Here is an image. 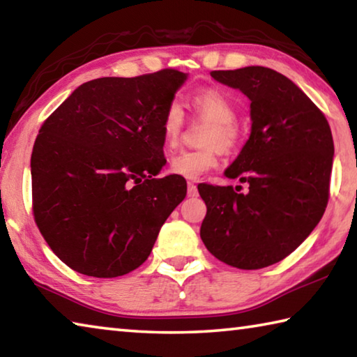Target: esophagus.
<instances>
[{
    "label": "esophagus",
    "mask_w": 357,
    "mask_h": 357,
    "mask_svg": "<svg viewBox=\"0 0 357 357\" xmlns=\"http://www.w3.org/2000/svg\"><path fill=\"white\" fill-rule=\"evenodd\" d=\"M187 195H189V197H197L198 195V189H197V185L193 184V183L187 184Z\"/></svg>",
    "instance_id": "obj_1"
}]
</instances>
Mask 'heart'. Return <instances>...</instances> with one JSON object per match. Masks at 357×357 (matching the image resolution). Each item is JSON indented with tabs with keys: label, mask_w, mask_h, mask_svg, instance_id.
<instances>
[{
	"label": "heart",
	"mask_w": 357,
	"mask_h": 357,
	"mask_svg": "<svg viewBox=\"0 0 357 357\" xmlns=\"http://www.w3.org/2000/svg\"><path fill=\"white\" fill-rule=\"evenodd\" d=\"M192 107L203 119L213 123L206 137L208 148L197 151H181L172 157L170 170L185 179H198L204 173L213 170L219 164L220 146L233 149L239 143V129L236 121V105L225 93L214 88H204L192 96ZM184 128V110L178 100L168 104L164 121H162V135L167 146H176Z\"/></svg>",
	"instance_id": "heart-1"
}]
</instances>
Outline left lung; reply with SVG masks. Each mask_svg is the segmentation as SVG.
Instances as JSON below:
<instances>
[{
    "instance_id": "obj_1",
    "label": "left lung",
    "mask_w": 357,
    "mask_h": 357,
    "mask_svg": "<svg viewBox=\"0 0 357 357\" xmlns=\"http://www.w3.org/2000/svg\"><path fill=\"white\" fill-rule=\"evenodd\" d=\"M211 77L250 100V137L225 170L249 190L198 185L208 209L200 236L220 261L261 269L298 249L321 220L334 159L331 128L298 84L273 69L249 66Z\"/></svg>"
}]
</instances>
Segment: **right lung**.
Segmentation results:
<instances>
[{
  "mask_svg": "<svg viewBox=\"0 0 357 357\" xmlns=\"http://www.w3.org/2000/svg\"><path fill=\"white\" fill-rule=\"evenodd\" d=\"M187 74L164 69L78 86L42 124L31 154L33 213L53 253L77 273L112 279L146 261L184 200L167 164L162 121Z\"/></svg>",
  "mask_w": 357,
  "mask_h": 357,
  "instance_id": "right-lung-1",
  "label": "right lung"
}]
</instances>
